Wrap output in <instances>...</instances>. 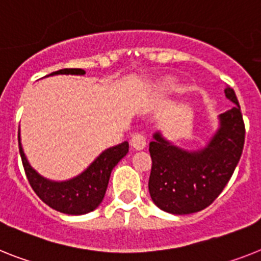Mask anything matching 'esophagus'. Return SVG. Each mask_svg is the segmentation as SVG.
Listing matches in <instances>:
<instances>
[{
	"mask_svg": "<svg viewBox=\"0 0 261 261\" xmlns=\"http://www.w3.org/2000/svg\"><path fill=\"white\" fill-rule=\"evenodd\" d=\"M131 146L135 150H143L146 147V138L142 134H135L131 138Z\"/></svg>",
	"mask_w": 261,
	"mask_h": 261,
	"instance_id": "1",
	"label": "esophagus"
}]
</instances>
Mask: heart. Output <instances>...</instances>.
<instances>
[{
	"mask_svg": "<svg viewBox=\"0 0 261 261\" xmlns=\"http://www.w3.org/2000/svg\"><path fill=\"white\" fill-rule=\"evenodd\" d=\"M175 90V85L172 82H164L162 85L156 87V94L158 95H164V94H168L174 91Z\"/></svg>",
	"mask_w": 261,
	"mask_h": 261,
	"instance_id": "1",
	"label": "heart"
}]
</instances>
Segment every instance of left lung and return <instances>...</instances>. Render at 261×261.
<instances>
[{
  "label": "left lung",
  "instance_id": "left-lung-1",
  "mask_svg": "<svg viewBox=\"0 0 261 261\" xmlns=\"http://www.w3.org/2000/svg\"><path fill=\"white\" fill-rule=\"evenodd\" d=\"M235 106L219 115V128L205 147L188 151L154 134L148 191L156 207L174 215L201 211L218 198L235 171L244 146L246 128L233 89L224 90Z\"/></svg>",
  "mask_w": 261,
  "mask_h": 261
}]
</instances>
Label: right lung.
<instances>
[{"mask_svg":"<svg viewBox=\"0 0 261 261\" xmlns=\"http://www.w3.org/2000/svg\"><path fill=\"white\" fill-rule=\"evenodd\" d=\"M58 74L85 75L86 71L82 69H62L49 75H58ZM18 144L26 178L34 192L43 203H46L53 210L67 215H83L97 208L105 198L113 168L128 152V143L123 142L118 146L105 150L80 175L69 180L57 181L45 178L30 166L23 152L19 133Z\"/></svg>","mask_w":261,"mask_h":261,"instance_id":"add662e5","label":"right lung"}]
</instances>
